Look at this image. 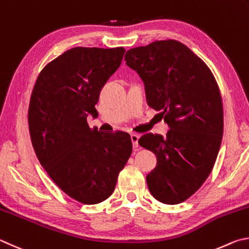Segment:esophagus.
I'll return each instance as SVG.
<instances>
[{
  "instance_id": "34e87169",
  "label": "esophagus",
  "mask_w": 249,
  "mask_h": 249,
  "mask_svg": "<svg viewBox=\"0 0 249 249\" xmlns=\"http://www.w3.org/2000/svg\"><path fill=\"white\" fill-rule=\"evenodd\" d=\"M139 139H140V136L137 133H132L131 134V141H132V144H133V147L134 149H137V147L139 146Z\"/></svg>"
}]
</instances>
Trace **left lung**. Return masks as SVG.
<instances>
[{
  "label": "left lung",
  "instance_id": "8db88e82",
  "mask_svg": "<svg viewBox=\"0 0 249 249\" xmlns=\"http://www.w3.org/2000/svg\"><path fill=\"white\" fill-rule=\"evenodd\" d=\"M125 64L140 75L147 105L160 111L166 137L146 133L139 144L153 152L146 176L152 196L166 204L184 202L210 175L223 137V105L210 69L177 40H159L127 51Z\"/></svg>",
  "mask_w": 249,
  "mask_h": 249
}]
</instances>
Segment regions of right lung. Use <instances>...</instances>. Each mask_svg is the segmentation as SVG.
<instances>
[{
	"instance_id": "right-lung-1",
	"label": "right lung",
	"mask_w": 249,
	"mask_h": 249,
	"mask_svg": "<svg viewBox=\"0 0 249 249\" xmlns=\"http://www.w3.org/2000/svg\"><path fill=\"white\" fill-rule=\"evenodd\" d=\"M124 52V47L72 48L42 69L30 97L35 153L55 185L81 203L110 197L132 153L129 133L99 132L87 124L89 115H98L100 90Z\"/></svg>"
}]
</instances>
